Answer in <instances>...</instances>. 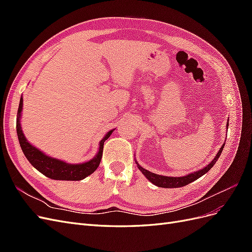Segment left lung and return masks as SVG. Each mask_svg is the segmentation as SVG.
Segmentation results:
<instances>
[{
  "label": "left lung",
  "instance_id": "1",
  "mask_svg": "<svg viewBox=\"0 0 252 252\" xmlns=\"http://www.w3.org/2000/svg\"><path fill=\"white\" fill-rule=\"evenodd\" d=\"M227 128H228V123H227ZM223 148H224V145L220 148L218 155L216 156L215 158L212 159V162L210 164L204 167V168H202L201 170L195 171L193 173H190L188 175H185V177H179V178L164 177V175H158V174H156L154 172H150L146 169H144L143 167H141L138 163L136 164H138V168L142 171V173L145 175V177H146L152 183V184H155V185H157L158 187H162V188H178V187H183V186L188 185L189 183L197 180L199 178H201L203 174L208 172L212 168L213 165H215L216 162L218 161L219 157L220 156V154H222Z\"/></svg>",
  "mask_w": 252,
  "mask_h": 252
}]
</instances>
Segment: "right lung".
Listing matches in <instances>:
<instances>
[{
	"instance_id": "1",
	"label": "right lung",
	"mask_w": 252,
	"mask_h": 252,
	"mask_svg": "<svg viewBox=\"0 0 252 252\" xmlns=\"http://www.w3.org/2000/svg\"><path fill=\"white\" fill-rule=\"evenodd\" d=\"M22 108H23V98L21 97L19 109H18L17 133H18L19 142L23 152H24V155L29 161V163L32 164L35 169L39 170L44 175H46V177L49 179L62 180V181H80V180L85 179L89 174H91L96 170L98 165L101 163V158L103 156L104 142L109 138L114 129H112V130H110L107 134H106L105 138L100 142V148H98V152L95 156V158L90 159L89 162L83 163V164H77V165L67 164L63 161H60V159L53 158L46 155H44L42 151L33 147L32 144H29L27 142L24 134H23L21 124H20Z\"/></svg>"
}]
</instances>
